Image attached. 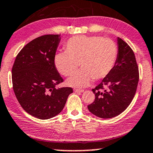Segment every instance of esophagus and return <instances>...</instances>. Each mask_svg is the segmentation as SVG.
Masks as SVG:
<instances>
[{
    "label": "esophagus",
    "instance_id": "1",
    "mask_svg": "<svg viewBox=\"0 0 153 153\" xmlns=\"http://www.w3.org/2000/svg\"><path fill=\"white\" fill-rule=\"evenodd\" d=\"M73 91H74V92H75V93H83V92H84V90L78 89V88H75Z\"/></svg>",
    "mask_w": 153,
    "mask_h": 153
}]
</instances>
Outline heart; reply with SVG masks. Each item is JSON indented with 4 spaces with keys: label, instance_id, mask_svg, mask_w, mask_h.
<instances>
[{
    "label": "heart",
    "instance_id": "1",
    "mask_svg": "<svg viewBox=\"0 0 153 153\" xmlns=\"http://www.w3.org/2000/svg\"><path fill=\"white\" fill-rule=\"evenodd\" d=\"M65 52L54 57L56 69L64 76L74 73L78 65L82 69L67 80L73 87H85L92 80H99L109 75L117 57L113 41L100 36H76L67 40Z\"/></svg>",
    "mask_w": 153,
    "mask_h": 153
}]
</instances>
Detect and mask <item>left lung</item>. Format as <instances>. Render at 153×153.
<instances>
[{"label":"left lung","instance_id":"8db88e82","mask_svg":"<svg viewBox=\"0 0 153 153\" xmlns=\"http://www.w3.org/2000/svg\"><path fill=\"white\" fill-rule=\"evenodd\" d=\"M117 57L113 69L93 89L95 95L89 111L100 118H111L122 113L135 95L139 71L135 54L129 45L117 38ZM106 87V88H105Z\"/></svg>","mask_w":153,"mask_h":153}]
</instances>
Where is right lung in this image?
<instances>
[{"label": "right lung", "instance_id": "right-lung-1", "mask_svg": "<svg viewBox=\"0 0 153 153\" xmlns=\"http://www.w3.org/2000/svg\"><path fill=\"white\" fill-rule=\"evenodd\" d=\"M60 35H45L24 46L12 68L13 88L25 111L40 120L58 115L66 103L71 88H56L63 79L57 71L54 57Z\"/></svg>", "mask_w": 153, "mask_h": 153}]
</instances>
